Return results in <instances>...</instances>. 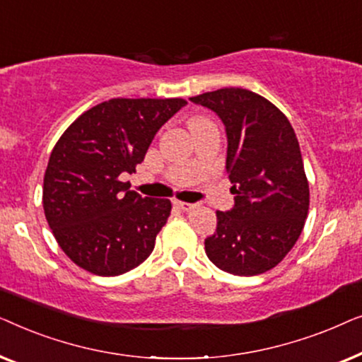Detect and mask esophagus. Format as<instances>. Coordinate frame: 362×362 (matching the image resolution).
Wrapping results in <instances>:
<instances>
[{
	"instance_id": "obj_1",
	"label": "esophagus",
	"mask_w": 362,
	"mask_h": 362,
	"mask_svg": "<svg viewBox=\"0 0 362 362\" xmlns=\"http://www.w3.org/2000/svg\"><path fill=\"white\" fill-rule=\"evenodd\" d=\"M175 206L177 209L185 211V212H189V211H194L197 204H192V202H185V201H175Z\"/></svg>"
}]
</instances>
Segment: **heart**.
<instances>
[{"mask_svg": "<svg viewBox=\"0 0 362 362\" xmlns=\"http://www.w3.org/2000/svg\"><path fill=\"white\" fill-rule=\"evenodd\" d=\"M202 122H207L206 118H192V120L189 122V128L192 130V128H194L196 125H199V123H202Z\"/></svg>", "mask_w": 362, "mask_h": 362, "instance_id": "obj_1", "label": "heart"}]
</instances>
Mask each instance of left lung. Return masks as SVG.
<instances>
[{
  "mask_svg": "<svg viewBox=\"0 0 362 362\" xmlns=\"http://www.w3.org/2000/svg\"><path fill=\"white\" fill-rule=\"evenodd\" d=\"M221 117L227 133L226 168L235 204L217 211L204 240L221 270L260 275L279 265L303 230L310 207L298 138L285 113L259 93L226 87L191 97Z\"/></svg>",
  "mask_w": 362,
  "mask_h": 362,
  "instance_id": "obj_1",
  "label": "left lung"
}]
</instances>
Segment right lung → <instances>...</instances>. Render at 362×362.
<instances>
[{
    "instance_id": "obj_1",
    "label": "right lung",
    "mask_w": 362,
    "mask_h": 362,
    "mask_svg": "<svg viewBox=\"0 0 362 362\" xmlns=\"http://www.w3.org/2000/svg\"><path fill=\"white\" fill-rule=\"evenodd\" d=\"M185 98H112L76 118L59 138L44 175L42 206L57 244L100 276L130 272L155 249L171 201L128 191L156 132Z\"/></svg>"
}]
</instances>
